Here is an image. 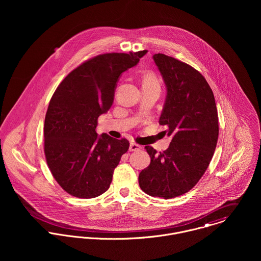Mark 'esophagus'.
<instances>
[{
	"instance_id": "obj_1",
	"label": "esophagus",
	"mask_w": 261,
	"mask_h": 261,
	"mask_svg": "<svg viewBox=\"0 0 261 261\" xmlns=\"http://www.w3.org/2000/svg\"><path fill=\"white\" fill-rule=\"evenodd\" d=\"M142 149V147L136 143H130L129 145V150L132 151H135V150H139V149Z\"/></svg>"
}]
</instances>
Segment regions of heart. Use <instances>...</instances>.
I'll list each match as a JSON object with an SVG mask.
<instances>
[{
    "label": "heart",
    "instance_id": "heart-1",
    "mask_svg": "<svg viewBox=\"0 0 261 261\" xmlns=\"http://www.w3.org/2000/svg\"><path fill=\"white\" fill-rule=\"evenodd\" d=\"M160 87V82L153 73H146L143 78V87Z\"/></svg>",
    "mask_w": 261,
    "mask_h": 261
}]
</instances>
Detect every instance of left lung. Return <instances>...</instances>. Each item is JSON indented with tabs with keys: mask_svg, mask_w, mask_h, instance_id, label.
Returning <instances> with one entry per match:
<instances>
[{
	"mask_svg": "<svg viewBox=\"0 0 261 261\" xmlns=\"http://www.w3.org/2000/svg\"><path fill=\"white\" fill-rule=\"evenodd\" d=\"M152 59L167 88L159 123L168 127L172 141L160 153L146 147L150 164L140 173L139 184L149 196L171 199L189 192L206 172L218 141V113L213 91L199 71L165 54Z\"/></svg>",
	"mask_w": 261,
	"mask_h": 261,
	"instance_id": "obj_1",
	"label": "left lung"
}]
</instances>
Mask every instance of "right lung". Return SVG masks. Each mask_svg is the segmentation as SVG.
Wrapping results in <instances>:
<instances>
[{
    "mask_svg": "<svg viewBox=\"0 0 261 261\" xmlns=\"http://www.w3.org/2000/svg\"><path fill=\"white\" fill-rule=\"evenodd\" d=\"M146 53L98 55L75 68L55 90L45 116L44 151L54 179L68 194L90 199L111 186L129 143L98 136L97 119L111 109L121 73Z\"/></svg>",
    "mask_w": 261,
    "mask_h": 261,
    "instance_id": "add662e5",
    "label": "right lung"
}]
</instances>
